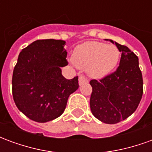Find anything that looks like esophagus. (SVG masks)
Wrapping results in <instances>:
<instances>
[{"label":"esophagus","instance_id":"1","mask_svg":"<svg viewBox=\"0 0 152 152\" xmlns=\"http://www.w3.org/2000/svg\"><path fill=\"white\" fill-rule=\"evenodd\" d=\"M88 83V80L86 79V77L84 76H80L79 77V85L80 86H82L84 84Z\"/></svg>","mask_w":152,"mask_h":152}]
</instances>
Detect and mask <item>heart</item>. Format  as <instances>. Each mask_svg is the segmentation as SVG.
<instances>
[{
	"mask_svg": "<svg viewBox=\"0 0 152 152\" xmlns=\"http://www.w3.org/2000/svg\"><path fill=\"white\" fill-rule=\"evenodd\" d=\"M72 63L80 69H86L88 76L94 79L105 77L117 65L120 52L114 45L98 41H87L75 48Z\"/></svg>",
	"mask_w": 152,
	"mask_h": 152,
	"instance_id": "b5f03b06",
	"label": "heart"
}]
</instances>
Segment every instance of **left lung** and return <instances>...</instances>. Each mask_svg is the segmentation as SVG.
Returning <instances> with one entry per match:
<instances>
[{"label":"left lung","instance_id":"obj_1","mask_svg":"<svg viewBox=\"0 0 152 152\" xmlns=\"http://www.w3.org/2000/svg\"><path fill=\"white\" fill-rule=\"evenodd\" d=\"M115 44L121 58L117 70L99 81L92 80L90 109L98 120L106 124H116L133 114L142 96V76L138 58L127 46Z\"/></svg>","mask_w":152,"mask_h":152}]
</instances>
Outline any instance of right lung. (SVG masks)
<instances>
[{
    "instance_id": "right-lung-1",
    "label": "right lung",
    "mask_w": 152,
    "mask_h": 152,
    "mask_svg": "<svg viewBox=\"0 0 152 152\" xmlns=\"http://www.w3.org/2000/svg\"><path fill=\"white\" fill-rule=\"evenodd\" d=\"M66 41L37 40L19 53L12 77L15 105L32 121L45 123L63 114L70 94L79 88L78 76L66 79Z\"/></svg>"
}]
</instances>
